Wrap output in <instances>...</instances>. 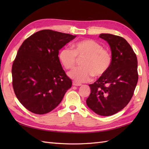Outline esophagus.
I'll use <instances>...</instances> for the list:
<instances>
[{
	"label": "esophagus",
	"mask_w": 149,
	"mask_h": 149,
	"mask_svg": "<svg viewBox=\"0 0 149 149\" xmlns=\"http://www.w3.org/2000/svg\"><path fill=\"white\" fill-rule=\"evenodd\" d=\"M72 84H73V86H81V83H77V82H76V81H73L72 82Z\"/></svg>",
	"instance_id": "34e87169"
}]
</instances>
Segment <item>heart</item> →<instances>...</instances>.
<instances>
[{
	"mask_svg": "<svg viewBox=\"0 0 149 149\" xmlns=\"http://www.w3.org/2000/svg\"><path fill=\"white\" fill-rule=\"evenodd\" d=\"M78 58H83L82 65L69 72L68 76L79 83L88 81L95 75L101 77L108 72L112 63L111 53L102 45L92 40L75 43L74 49L65 47L59 53V59L66 69L72 68Z\"/></svg>",
	"mask_w": 149,
	"mask_h": 149,
	"instance_id": "1",
	"label": "heart"
}]
</instances>
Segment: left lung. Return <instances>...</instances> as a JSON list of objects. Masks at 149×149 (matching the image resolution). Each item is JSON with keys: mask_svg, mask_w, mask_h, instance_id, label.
I'll return each mask as SVG.
<instances>
[{"mask_svg": "<svg viewBox=\"0 0 149 149\" xmlns=\"http://www.w3.org/2000/svg\"><path fill=\"white\" fill-rule=\"evenodd\" d=\"M99 37L109 45L112 63L105 75L89 84L86 104L97 115L111 116L124 108L133 95L138 80V60L123 38L104 33Z\"/></svg>", "mask_w": 149, "mask_h": 149, "instance_id": "1", "label": "left lung"}]
</instances>
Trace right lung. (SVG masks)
<instances>
[{"label":"right lung","mask_w":149,"mask_h":149,"mask_svg":"<svg viewBox=\"0 0 149 149\" xmlns=\"http://www.w3.org/2000/svg\"><path fill=\"white\" fill-rule=\"evenodd\" d=\"M76 36L45 29L32 34L19 48L12 66L18 100L38 115L58 106L72 86L59 59V50Z\"/></svg>","instance_id":"right-lung-1"}]
</instances>
